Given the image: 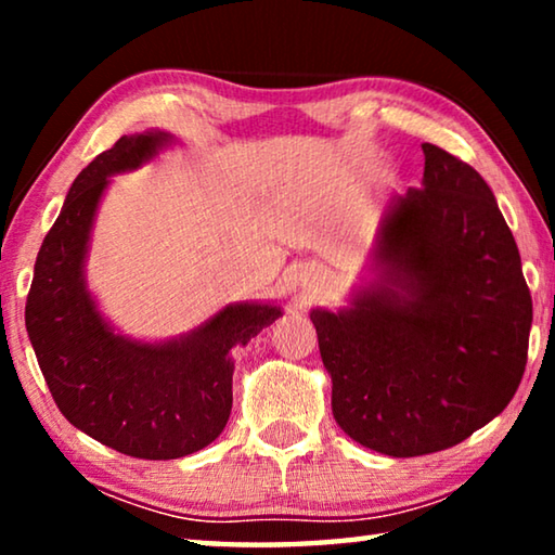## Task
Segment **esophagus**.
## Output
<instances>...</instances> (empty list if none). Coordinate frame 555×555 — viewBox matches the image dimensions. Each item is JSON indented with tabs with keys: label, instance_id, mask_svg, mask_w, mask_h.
I'll use <instances>...</instances> for the list:
<instances>
[{
	"label": "esophagus",
	"instance_id": "esophagus-1",
	"mask_svg": "<svg viewBox=\"0 0 555 555\" xmlns=\"http://www.w3.org/2000/svg\"><path fill=\"white\" fill-rule=\"evenodd\" d=\"M323 276V271L321 269H313V279H321Z\"/></svg>",
	"mask_w": 555,
	"mask_h": 555
}]
</instances>
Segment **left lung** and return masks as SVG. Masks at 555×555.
<instances>
[{
  "label": "left lung",
  "instance_id": "1",
  "mask_svg": "<svg viewBox=\"0 0 555 555\" xmlns=\"http://www.w3.org/2000/svg\"><path fill=\"white\" fill-rule=\"evenodd\" d=\"M421 188L384 215L379 279L350 308H313L333 416L391 457L453 448L519 389L531 294L494 193L473 166L424 144Z\"/></svg>",
  "mask_w": 555,
  "mask_h": 555
}]
</instances>
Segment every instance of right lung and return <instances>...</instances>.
Segmentation results:
<instances>
[{
  "label": "right lung",
  "mask_w": 555,
  "mask_h": 555,
  "mask_svg": "<svg viewBox=\"0 0 555 555\" xmlns=\"http://www.w3.org/2000/svg\"><path fill=\"white\" fill-rule=\"evenodd\" d=\"M173 142L166 131L121 137L75 178L46 234L26 298V333L53 401L82 434L117 453L176 460L222 434L232 411V347L281 315L271 304H230L166 343L117 335L86 284L92 220L109 176L134 171Z\"/></svg>",
  "instance_id": "1"
}]
</instances>
